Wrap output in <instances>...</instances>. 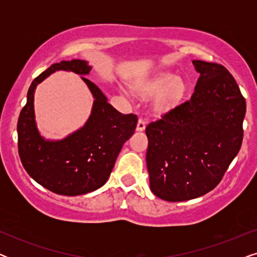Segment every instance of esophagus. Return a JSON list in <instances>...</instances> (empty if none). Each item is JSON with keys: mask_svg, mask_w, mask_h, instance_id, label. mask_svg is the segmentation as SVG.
I'll use <instances>...</instances> for the list:
<instances>
[{"mask_svg": "<svg viewBox=\"0 0 257 257\" xmlns=\"http://www.w3.org/2000/svg\"><path fill=\"white\" fill-rule=\"evenodd\" d=\"M145 127H146V122H145V120H144L143 118H139V120H138V124H137V131H144V130H145Z\"/></svg>", "mask_w": 257, "mask_h": 257, "instance_id": "34e87169", "label": "esophagus"}]
</instances>
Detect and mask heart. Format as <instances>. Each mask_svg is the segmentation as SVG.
<instances>
[{
  "mask_svg": "<svg viewBox=\"0 0 257 257\" xmlns=\"http://www.w3.org/2000/svg\"><path fill=\"white\" fill-rule=\"evenodd\" d=\"M136 90L145 97L157 94L153 101L154 110L165 112L180 103L185 96L186 85L174 73L161 71L137 83Z\"/></svg>",
  "mask_w": 257,
  "mask_h": 257,
  "instance_id": "1",
  "label": "heart"
}]
</instances>
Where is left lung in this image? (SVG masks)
<instances>
[{"label":"left lung","instance_id":"1","mask_svg":"<svg viewBox=\"0 0 257 257\" xmlns=\"http://www.w3.org/2000/svg\"><path fill=\"white\" fill-rule=\"evenodd\" d=\"M200 77L191 99L147 125L150 187L171 202L217 186L240 151L245 99L223 65L193 61Z\"/></svg>","mask_w":257,"mask_h":257}]
</instances>
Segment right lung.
<instances>
[{
    "instance_id": "add662e5",
    "label": "right lung",
    "mask_w": 257,
    "mask_h": 257,
    "mask_svg": "<svg viewBox=\"0 0 257 257\" xmlns=\"http://www.w3.org/2000/svg\"><path fill=\"white\" fill-rule=\"evenodd\" d=\"M59 70L86 76L91 66L82 59L62 61L34 79L17 121L19 154L24 170L44 188L61 195H82L107 181L122 145L135 133L138 118L118 112L96 84L80 77L94 99L89 119L64 139H44L35 119L34 93L37 84Z\"/></svg>"
}]
</instances>
